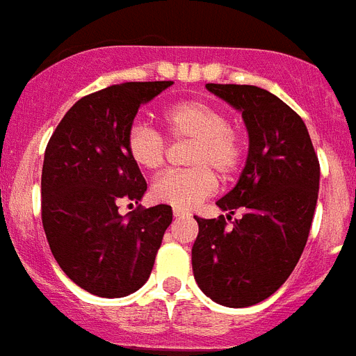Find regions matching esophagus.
<instances>
[{
  "instance_id": "1",
  "label": "esophagus",
  "mask_w": 356,
  "mask_h": 356,
  "mask_svg": "<svg viewBox=\"0 0 356 356\" xmlns=\"http://www.w3.org/2000/svg\"><path fill=\"white\" fill-rule=\"evenodd\" d=\"M191 213L187 211H180V209H175V218H189Z\"/></svg>"
}]
</instances>
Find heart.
I'll return each instance as SVG.
<instances>
[{"label":"heart","instance_id":"heart-1","mask_svg":"<svg viewBox=\"0 0 356 356\" xmlns=\"http://www.w3.org/2000/svg\"><path fill=\"white\" fill-rule=\"evenodd\" d=\"M163 125L172 138H191L193 147L189 171H171L158 176L151 195L158 204L191 211L213 195L220 176L234 175L243 160V140L240 132L229 127L227 114L198 99H187L167 107L161 114ZM127 154L138 169L158 171L165 160V142L156 131L143 123H134L127 132Z\"/></svg>","mask_w":356,"mask_h":356}]
</instances>
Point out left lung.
I'll use <instances>...</instances> for the list:
<instances>
[{"instance_id":"1","label":"left lung","mask_w":356,"mask_h":356,"mask_svg":"<svg viewBox=\"0 0 356 356\" xmlns=\"http://www.w3.org/2000/svg\"><path fill=\"white\" fill-rule=\"evenodd\" d=\"M242 113L249 134L245 167L216 202L242 211L198 218L193 273L198 287L225 307H249L280 289L302 257L318 200L320 165L304 120L254 85H205Z\"/></svg>"}]
</instances>
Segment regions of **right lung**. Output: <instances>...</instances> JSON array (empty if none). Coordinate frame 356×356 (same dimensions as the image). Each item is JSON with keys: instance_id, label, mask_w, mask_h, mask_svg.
Listing matches in <instances>:
<instances>
[{"instance_id": "add662e5", "label": "right lung", "mask_w": 356, "mask_h": 356, "mask_svg": "<svg viewBox=\"0 0 356 356\" xmlns=\"http://www.w3.org/2000/svg\"><path fill=\"white\" fill-rule=\"evenodd\" d=\"M172 81H127L78 99L49 140L41 172V220L56 262L90 295L127 296L149 280L171 205L118 213L147 191L127 154L138 108Z\"/></svg>"}]
</instances>
